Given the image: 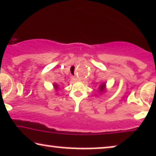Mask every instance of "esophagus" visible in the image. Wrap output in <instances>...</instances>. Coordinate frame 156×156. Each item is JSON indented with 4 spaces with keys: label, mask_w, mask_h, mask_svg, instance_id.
Returning a JSON list of instances; mask_svg holds the SVG:
<instances>
[{
    "label": "esophagus",
    "mask_w": 156,
    "mask_h": 156,
    "mask_svg": "<svg viewBox=\"0 0 156 156\" xmlns=\"http://www.w3.org/2000/svg\"><path fill=\"white\" fill-rule=\"evenodd\" d=\"M71 79H72L73 80H76V78H75V77H73V76L71 77Z\"/></svg>",
    "instance_id": "obj_1"
}]
</instances>
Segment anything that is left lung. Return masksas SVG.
I'll return each mask as SVG.
<instances>
[{
    "label": "left lung",
    "mask_w": 156,
    "mask_h": 156,
    "mask_svg": "<svg viewBox=\"0 0 156 156\" xmlns=\"http://www.w3.org/2000/svg\"><path fill=\"white\" fill-rule=\"evenodd\" d=\"M105 83H102L100 85V86H99V91H100V92H102V91H105Z\"/></svg>",
    "instance_id": "1"
}]
</instances>
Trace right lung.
<instances>
[{
	"label": "right lung",
	"instance_id": "1",
	"mask_svg": "<svg viewBox=\"0 0 156 156\" xmlns=\"http://www.w3.org/2000/svg\"><path fill=\"white\" fill-rule=\"evenodd\" d=\"M54 87L56 89H58V86L57 85V84H54Z\"/></svg>",
	"mask_w": 156,
	"mask_h": 156
}]
</instances>
